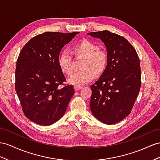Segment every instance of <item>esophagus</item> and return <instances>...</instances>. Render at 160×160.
I'll list each match as a JSON object with an SVG mask.
<instances>
[{
  "label": "esophagus",
  "mask_w": 160,
  "mask_h": 160,
  "mask_svg": "<svg viewBox=\"0 0 160 160\" xmlns=\"http://www.w3.org/2000/svg\"><path fill=\"white\" fill-rule=\"evenodd\" d=\"M82 88V86H74V89L76 91H79V90H80Z\"/></svg>",
  "instance_id": "esophagus-1"
}]
</instances>
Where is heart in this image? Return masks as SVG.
Returning <instances> with one entry per match:
<instances>
[{
    "label": "heart",
    "instance_id": "obj_1",
    "mask_svg": "<svg viewBox=\"0 0 160 160\" xmlns=\"http://www.w3.org/2000/svg\"><path fill=\"white\" fill-rule=\"evenodd\" d=\"M72 53L76 57H84L82 65L83 70L76 72L69 82L75 86H80L92 81L97 76H100L106 70L108 64L107 52L99 49L95 43L88 40H82L72 47ZM58 65L62 71L68 76L74 72L73 57L66 51L61 52L58 57Z\"/></svg>",
    "mask_w": 160,
    "mask_h": 160
}]
</instances>
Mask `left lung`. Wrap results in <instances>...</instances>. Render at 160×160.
<instances>
[{
	"instance_id": "8db88e82",
	"label": "left lung",
	"mask_w": 160,
	"mask_h": 160,
	"mask_svg": "<svg viewBox=\"0 0 160 160\" xmlns=\"http://www.w3.org/2000/svg\"><path fill=\"white\" fill-rule=\"evenodd\" d=\"M88 34L103 41L108 56L107 69L91 87L90 108L101 122L116 124L130 113L139 93L140 60L132 45L122 36L108 30Z\"/></svg>"
}]
</instances>
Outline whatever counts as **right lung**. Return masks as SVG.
<instances>
[{"label":"right lung","mask_w":160,"mask_h":160,"mask_svg":"<svg viewBox=\"0 0 160 160\" xmlns=\"http://www.w3.org/2000/svg\"><path fill=\"white\" fill-rule=\"evenodd\" d=\"M78 33L44 32L28 41L19 53L15 91L23 113L36 124L50 126L59 120L74 94L72 85L63 84L66 78L58 57L64 45Z\"/></svg>","instance_id":"1"}]
</instances>
